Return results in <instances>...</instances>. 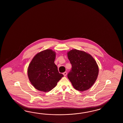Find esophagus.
Returning <instances> with one entry per match:
<instances>
[{
	"mask_svg": "<svg viewBox=\"0 0 123 123\" xmlns=\"http://www.w3.org/2000/svg\"><path fill=\"white\" fill-rule=\"evenodd\" d=\"M63 74L64 76H66V75H67V72H64V73H63Z\"/></svg>",
	"mask_w": 123,
	"mask_h": 123,
	"instance_id": "1",
	"label": "esophagus"
}]
</instances>
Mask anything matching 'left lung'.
<instances>
[{
    "instance_id": "left-lung-1",
    "label": "left lung",
    "mask_w": 123,
    "mask_h": 123,
    "mask_svg": "<svg viewBox=\"0 0 123 123\" xmlns=\"http://www.w3.org/2000/svg\"><path fill=\"white\" fill-rule=\"evenodd\" d=\"M72 65L68 78L74 88L83 92L90 88L96 81L99 73L98 64L88 53L77 49L67 52Z\"/></svg>"
}]
</instances>
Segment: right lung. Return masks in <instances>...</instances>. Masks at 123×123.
I'll return each instance as SVG.
<instances>
[{"label": "right lung", "mask_w": 123, "mask_h": 123, "mask_svg": "<svg viewBox=\"0 0 123 123\" xmlns=\"http://www.w3.org/2000/svg\"><path fill=\"white\" fill-rule=\"evenodd\" d=\"M56 53L46 49L35 55L30 63L27 74L30 82L37 90L48 92L55 87L63 74L54 63Z\"/></svg>", "instance_id": "right-lung-1"}]
</instances>
